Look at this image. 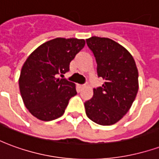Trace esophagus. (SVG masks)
Instances as JSON below:
<instances>
[{"label": "esophagus", "instance_id": "esophagus-1", "mask_svg": "<svg viewBox=\"0 0 159 159\" xmlns=\"http://www.w3.org/2000/svg\"><path fill=\"white\" fill-rule=\"evenodd\" d=\"M78 87H79L80 89H83V88L85 87V85H84V84H80V85Z\"/></svg>", "mask_w": 159, "mask_h": 159}]
</instances>
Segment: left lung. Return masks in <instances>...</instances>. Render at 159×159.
<instances>
[{
  "instance_id": "8db88e82",
  "label": "left lung",
  "mask_w": 159,
  "mask_h": 159,
  "mask_svg": "<svg viewBox=\"0 0 159 159\" xmlns=\"http://www.w3.org/2000/svg\"><path fill=\"white\" fill-rule=\"evenodd\" d=\"M86 42L95 58L97 76L105 80L84 102L86 114L98 124L111 125L129 111L136 97L138 70L129 51L113 40L92 36Z\"/></svg>"
}]
</instances>
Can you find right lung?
Segmentation results:
<instances>
[{
	"mask_svg": "<svg viewBox=\"0 0 159 159\" xmlns=\"http://www.w3.org/2000/svg\"><path fill=\"white\" fill-rule=\"evenodd\" d=\"M84 45L83 39L55 38L42 44L26 59L19 76V89L34 117L52 121L64 114L76 91L74 83L58 77L69 71L70 62Z\"/></svg>",
	"mask_w": 159,
	"mask_h": 159,
	"instance_id": "obj_1",
	"label": "right lung"
}]
</instances>
